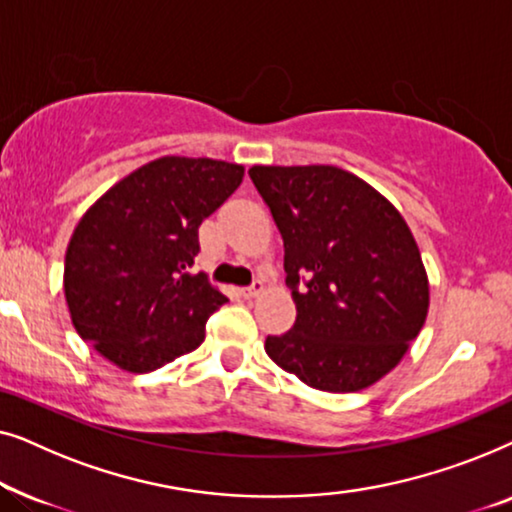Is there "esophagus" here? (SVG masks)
<instances>
[{"label":"esophagus","instance_id":"obj_1","mask_svg":"<svg viewBox=\"0 0 512 512\" xmlns=\"http://www.w3.org/2000/svg\"><path fill=\"white\" fill-rule=\"evenodd\" d=\"M263 289H265V286H263L261 279H256L254 284L247 286V289H242V296H244V298H256L258 293H263Z\"/></svg>","mask_w":512,"mask_h":512}]
</instances>
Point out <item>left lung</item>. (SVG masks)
Instances as JSON below:
<instances>
[{
  "mask_svg": "<svg viewBox=\"0 0 512 512\" xmlns=\"http://www.w3.org/2000/svg\"><path fill=\"white\" fill-rule=\"evenodd\" d=\"M284 240L296 324L265 352L307 387L366 389L403 359L429 312L408 223L373 186L333 165L249 170Z\"/></svg>",
  "mask_w": 512,
  "mask_h": 512,
  "instance_id": "obj_1",
  "label": "left lung"
}]
</instances>
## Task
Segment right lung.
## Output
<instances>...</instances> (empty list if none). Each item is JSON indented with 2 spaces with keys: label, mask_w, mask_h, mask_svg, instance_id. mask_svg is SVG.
<instances>
[{
  "label": "right lung",
  "mask_w": 512,
  "mask_h": 512,
  "mask_svg": "<svg viewBox=\"0 0 512 512\" xmlns=\"http://www.w3.org/2000/svg\"><path fill=\"white\" fill-rule=\"evenodd\" d=\"M244 167L165 156L109 188L83 214L65 256L72 324L104 359L151 373L198 349L228 298L191 275L198 228L242 184Z\"/></svg>",
  "instance_id": "obj_1"
}]
</instances>
